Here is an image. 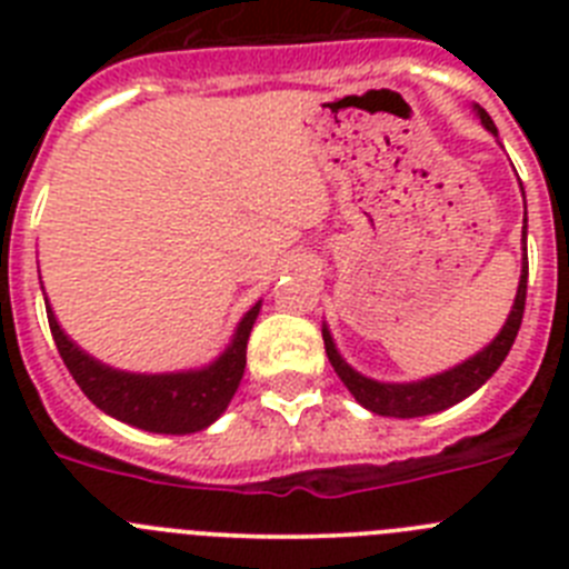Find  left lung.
Segmentation results:
<instances>
[{"mask_svg": "<svg viewBox=\"0 0 569 569\" xmlns=\"http://www.w3.org/2000/svg\"><path fill=\"white\" fill-rule=\"evenodd\" d=\"M476 116L481 119L487 130H490L496 139H499V130L492 124V119L487 116L485 108L472 104ZM525 193V190H521ZM521 241H525V256H521V276H519V290H516V299H512V308L507 313V321L501 325V330L496 333V339L490 345H485L479 353H472L470 359L459 361L450 370H441V373L425 376V379L416 381H379L370 379V376L359 373L356 367H350L345 361V356L339 353L336 347L333 333H330L328 321L321 325V339H325V350H328V359L333 365L336 376L345 381V387L353 393V399L359 401L365 410L376 416H390V419H419V416L441 413L447 407L459 405L467 396H472L490 379L496 370L501 367V361L510 353L512 341L519 336L521 316H525V299H527V204H525V228H521Z\"/></svg>", "mask_w": 569, "mask_h": 569, "instance_id": "8db88e82", "label": "left lung"}]
</instances>
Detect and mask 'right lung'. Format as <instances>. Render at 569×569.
Here are the masks:
<instances>
[{
    "instance_id": "1",
    "label": "right lung",
    "mask_w": 569,
    "mask_h": 569,
    "mask_svg": "<svg viewBox=\"0 0 569 569\" xmlns=\"http://www.w3.org/2000/svg\"><path fill=\"white\" fill-rule=\"evenodd\" d=\"M44 308L59 356L82 387V393L102 413L148 433L188 436L213 425L239 390L248 361V339L261 310V299L241 316L228 347L213 361L190 370H170V373H130L93 359L64 333L48 296H44Z\"/></svg>"
}]
</instances>
